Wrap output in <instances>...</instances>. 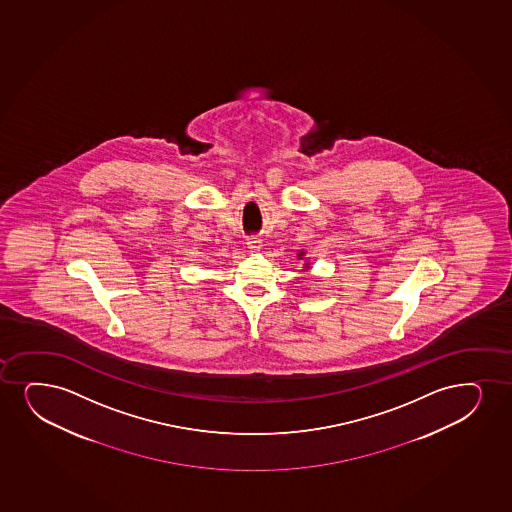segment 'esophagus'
I'll return each mask as SVG.
<instances>
[{"instance_id": "34e87169", "label": "esophagus", "mask_w": 512, "mask_h": 512, "mask_svg": "<svg viewBox=\"0 0 512 512\" xmlns=\"http://www.w3.org/2000/svg\"><path fill=\"white\" fill-rule=\"evenodd\" d=\"M247 245L250 250L257 252V250H260V247H262V241H260L259 238H248Z\"/></svg>"}]
</instances>
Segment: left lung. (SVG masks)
Segmentation results:
<instances>
[{"label":"left lung","mask_w":512,"mask_h":512,"mask_svg":"<svg viewBox=\"0 0 512 512\" xmlns=\"http://www.w3.org/2000/svg\"><path fill=\"white\" fill-rule=\"evenodd\" d=\"M297 257H298V260L305 259V252H298ZM303 267H305V269H309L310 264H309V262H307V260H305V264H303Z\"/></svg>","instance_id":"left-lung-1"}]
</instances>
